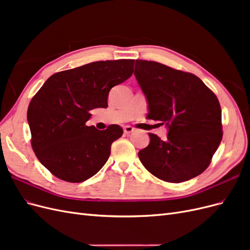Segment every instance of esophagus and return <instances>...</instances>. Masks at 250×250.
Returning a JSON list of instances; mask_svg holds the SVG:
<instances>
[{
	"label": "esophagus",
	"mask_w": 250,
	"mask_h": 250,
	"mask_svg": "<svg viewBox=\"0 0 250 250\" xmlns=\"http://www.w3.org/2000/svg\"><path fill=\"white\" fill-rule=\"evenodd\" d=\"M133 131H134V128L131 127V126H125L124 127V133H126V134H129Z\"/></svg>",
	"instance_id": "obj_1"
}]
</instances>
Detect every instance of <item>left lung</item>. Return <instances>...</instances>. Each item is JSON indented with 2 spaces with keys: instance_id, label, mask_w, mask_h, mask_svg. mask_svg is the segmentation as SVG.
<instances>
[{
  "instance_id": "1",
  "label": "left lung",
  "mask_w": 250,
  "mask_h": 250,
  "mask_svg": "<svg viewBox=\"0 0 250 250\" xmlns=\"http://www.w3.org/2000/svg\"><path fill=\"white\" fill-rule=\"evenodd\" d=\"M134 76L145 94L148 119L168 127L167 140L149 133L139 152L151 174L168 183H183L206 170L222 140L218 98L194 74L156 62L135 60Z\"/></svg>"
}]
</instances>
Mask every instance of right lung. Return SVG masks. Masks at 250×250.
<instances>
[{"instance_id": "right-lung-1", "label": "right lung", "mask_w": 250, "mask_h": 250, "mask_svg": "<svg viewBox=\"0 0 250 250\" xmlns=\"http://www.w3.org/2000/svg\"><path fill=\"white\" fill-rule=\"evenodd\" d=\"M133 59L106 60L58 72L44 82L29 104L31 145L39 161L57 178L82 183L107 162L119 125L105 130L86 126L89 110L107 107L108 93L129 78Z\"/></svg>"}]
</instances>
